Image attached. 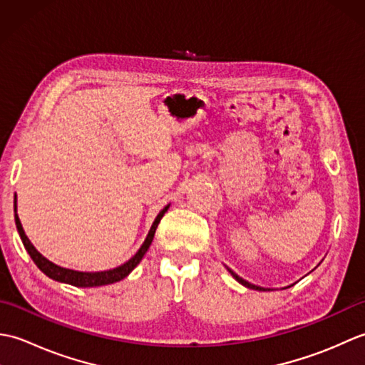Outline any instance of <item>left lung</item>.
Masks as SVG:
<instances>
[{
	"mask_svg": "<svg viewBox=\"0 0 365 365\" xmlns=\"http://www.w3.org/2000/svg\"><path fill=\"white\" fill-rule=\"evenodd\" d=\"M229 271H230V274L234 276V277L237 279V281H238L240 284H243L245 287H247V289H252V290H265V289H262V287H257V285H254V284H250V282H247V281H245V279H242V277H240L238 274H235L234 271H232V269H229Z\"/></svg>",
	"mask_w": 365,
	"mask_h": 365,
	"instance_id": "1",
	"label": "left lung"
}]
</instances>
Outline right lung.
<instances>
[{
    "mask_svg": "<svg viewBox=\"0 0 365 365\" xmlns=\"http://www.w3.org/2000/svg\"><path fill=\"white\" fill-rule=\"evenodd\" d=\"M17 202V200H15ZM15 205V204H14ZM15 208V224H17V230L20 234V238L23 242V246H25V250L28 251V254L31 255V259L37 265V268L45 273L48 277L54 279V281L58 282H66V284H71L75 287H98V285H106V284H113V282H118L120 279H123L125 276H128V273L131 269H133L141 259L144 257V254L149 250V246L153 240L155 235V230L158 227V222L161 221L163 215L166 213V210L169 208V205H166L163 210L158 213L157 218H155L152 227L149 230V235H147L145 242L143 243V246L139 247V251L131 257L128 262L123 263V265L118 267V268H113V269H108V271H100V273H81V271H73V269H67L63 267H58L51 263L50 260H46L41 252H37L36 247L31 245V242L28 240V237L25 235V230L21 227V222L17 216V205L14 207Z\"/></svg>",
    "mask_w": 365,
    "mask_h": 365,
    "instance_id": "1",
    "label": "right lung"
}]
</instances>
